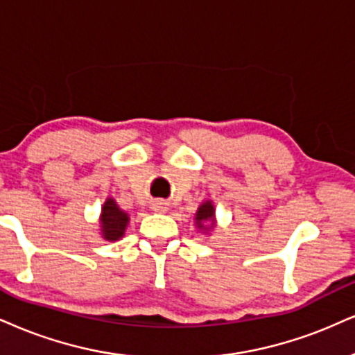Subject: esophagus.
<instances>
[{
    "label": "esophagus",
    "instance_id": "obj_1",
    "mask_svg": "<svg viewBox=\"0 0 355 355\" xmlns=\"http://www.w3.org/2000/svg\"><path fill=\"white\" fill-rule=\"evenodd\" d=\"M153 211L157 212V214L168 212V204L163 202V200H157V202L153 204Z\"/></svg>",
    "mask_w": 355,
    "mask_h": 355
}]
</instances>
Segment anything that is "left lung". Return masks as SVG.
I'll use <instances>...</instances> for the list:
<instances>
[{
	"mask_svg": "<svg viewBox=\"0 0 355 355\" xmlns=\"http://www.w3.org/2000/svg\"><path fill=\"white\" fill-rule=\"evenodd\" d=\"M194 225L199 232H202L204 235L211 234L217 225V217H216V205L211 199L204 200L202 204L198 207V212L194 216Z\"/></svg>",
	"mask_w": 355,
	"mask_h": 355,
	"instance_id": "left-lung-1",
	"label": "left lung"
}]
</instances>
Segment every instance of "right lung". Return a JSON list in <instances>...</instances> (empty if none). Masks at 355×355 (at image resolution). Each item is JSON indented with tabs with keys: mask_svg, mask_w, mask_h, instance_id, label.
Masks as SVG:
<instances>
[{
	"mask_svg": "<svg viewBox=\"0 0 355 355\" xmlns=\"http://www.w3.org/2000/svg\"><path fill=\"white\" fill-rule=\"evenodd\" d=\"M100 224V237L107 242H116L123 239L126 227L130 224L128 212L120 209L116 200L113 198H107L102 205V212L98 217Z\"/></svg>",
	"mask_w": 355,
	"mask_h": 355,
	"instance_id": "right-lung-1",
	"label": "right lung"
}]
</instances>
